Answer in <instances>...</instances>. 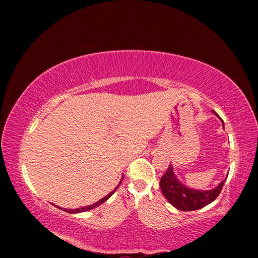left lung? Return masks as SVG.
I'll use <instances>...</instances> for the list:
<instances>
[{"label": "left lung", "mask_w": 258, "mask_h": 258, "mask_svg": "<svg viewBox=\"0 0 258 258\" xmlns=\"http://www.w3.org/2000/svg\"><path fill=\"white\" fill-rule=\"evenodd\" d=\"M217 116V113H215ZM226 180V178H225ZM225 180L222 181L216 187L211 190H197L187 187L177 180L173 172L172 165L168 166L167 171L160 178V189L164 197L168 203L183 212H190L200 209L211 204L220 195Z\"/></svg>", "instance_id": "left-lung-1"}]
</instances>
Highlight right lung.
Here are the masks:
<instances>
[{
  "instance_id": "1",
  "label": "right lung",
  "mask_w": 258,
  "mask_h": 258,
  "mask_svg": "<svg viewBox=\"0 0 258 258\" xmlns=\"http://www.w3.org/2000/svg\"><path fill=\"white\" fill-rule=\"evenodd\" d=\"M121 180H123V177H121ZM121 180H120V182H119V184L117 185L116 187H115V190H112L110 194L109 195H107L106 197H103L102 199H100L99 202H97L95 204H93V205H90V206H86V207H82V208H77V209H63L64 212H68V213H72V214H74V213H82V212H87V211H90V209H93V208H95V207H98V206H100V205L101 204H103L104 202H106V200H108L109 198L111 197V196L115 194V191L118 189V186L120 185V183H121ZM59 208V207H58Z\"/></svg>"
}]
</instances>
